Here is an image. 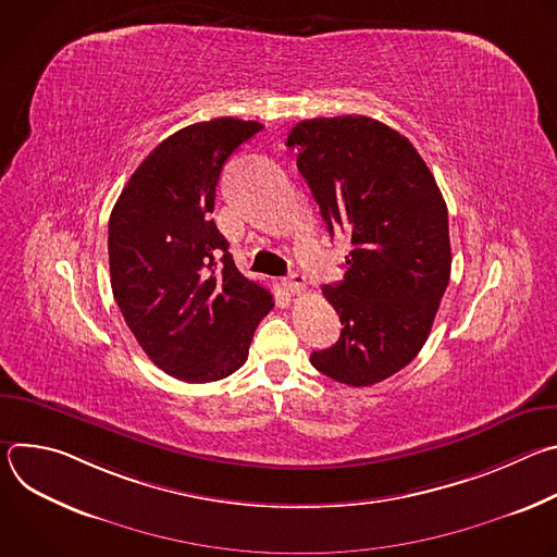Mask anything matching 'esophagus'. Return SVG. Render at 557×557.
<instances>
[{"instance_id": "1", "label": "esophagus", "mask_w": 557, "mask_h": 557, "mask_svg": "<svg viewBox=\"0 0 557 557\" xmlns=\"http://www.w3.org/2000/svg\"><path fill=\"white\" fill-rule=\"evenodd\" d=\"M282 284H284V288H286L290 295H301V293H306V288H308L306 277H304L301 273H290L288 277L282 280Z\"/></svg>"}]
</instances>
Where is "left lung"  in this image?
I'll use <instances>...</instances> for the list:
<instances>
[{
  "label": "left lung",
  "instance_id": "left-lung-1",
  "mask_svg": "<svg viewBox=\"0 0 557 557\" xmlns=\"http://www.w3.org/2000/svg\"><path fill=\"white\" fill-rule=\"evenodd\" d=\"M286 145L333 235H350L346 275L324 297L344 324L312 352L322 374L374 385L406 368L430 337L449 282L447 205L414 145L368 116L308 119Z\"/></svg>",
  "mask_w": 557,
  "mask_h": 557
}]
</instances>
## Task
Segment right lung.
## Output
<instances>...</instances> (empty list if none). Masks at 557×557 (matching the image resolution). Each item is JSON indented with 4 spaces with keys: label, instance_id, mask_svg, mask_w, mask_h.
I'll use <instances>...</instances> for the list:
<instances>
[{
    "label": "right lung",
    "instance_id": "1",
    "mask_svg": "<svg viewBox=\"0 0 557 557\" xmlns=\"http://www.w3.org/2000/svg\"><path fill=\"white\" fill-rule=\"evenodd\" d=\"M260 129L231 116L178 129L149 151L110 215V280L125 324L158 368L187 383L240 368L273 308L211 220L222 165Z\"/></svg>",
    "mask_w": 557,
    "mask_h": 557
}]
</instances>
